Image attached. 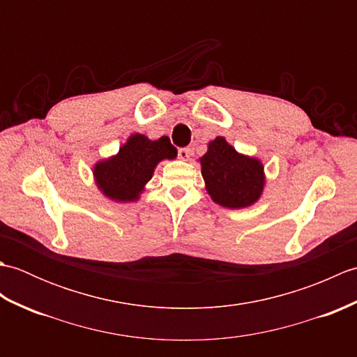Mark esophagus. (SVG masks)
Masks as SVG:
<instances>
[{
	"mask_svg": "<svg viewBox=\"0 0 357 357\" xmlns=\"http://www.w3.org/2000/svg\"><path fill=\"white\" fill-rule=\"evenodd\" d=\"M178 155L181 159H183V161H188V159H190V149H187V147L179 149Z\"/></svg>",
	"mask_w": 357,
	"mask_h": 357,
	"instance_id": "1",
	"label": "esophagus"
}]
</instances>
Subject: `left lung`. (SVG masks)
Instances as JSON below:
<instances>
[{
	"label": "left lung",
	"mask_w": 357,
	"mask_h": 357,
	"mask_svg": "<svg viewBox=\"0 0 357 357\" xmlns=\"http://www.w3.org/2000/svg\"><path fill=\"white\" fill-rule=\"evenodd\" d=\"M201 173L211 201L225 208H247L261 199L265 188L264 164L216 136L199 158Z\"/></svg>",
	"instance_id": "1"
}]
</instances>
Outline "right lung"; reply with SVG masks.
<instances>
[{
    "mask_svg": "<svg viewBox=\"0 0 357 357\" xmlns=\"http://www.w3.org/2000/svg\"><path fill=\"white\" fill-rule=\"evenodd\" d=\"M176 156L178 151L170 144L169 136L149 139L146 135L132 133L116 155L93 164L95 184L102 196L113 202H135L146 190L156 165Z\"/></svg>",
    "mask_w": 357,
    "mask_h": 357,
    "instance_id": "right-lung-1",
    "label": "right lung"
}]
</instances>
